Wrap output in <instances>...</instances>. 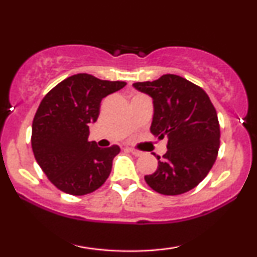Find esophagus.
Wrapping results in <instances>:
<instances>
[{
	"mask_svg": "<svg viewBox=\"0 0 257 257\" xmlns=\"http://www.w3.org/2000/svg\"><path fill=\"white\" fill-rule=\"evenodd\" d=\"M128 151H131L134 156H141V151H138V150L132 149V147H128Z\"/></svg>",
	"mask_w": 257,
	"mask_h": 257,
	"instance_id": "1",
	"label": "esophagus"
}]
</instances>
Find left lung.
Wrapping results in <instances>:
<instances>
[{
  "label": "left lung",
  "mask_w": 257,
  "mask_h": 257,
  "mask_svg": "<svg viewBox=\"0 0 257 257\" xmlns=\"http://www.w3.org/2000/svg\"><path fill=\"white\" fill-rule=\"evenodd\" d=\"M133 87L152 98L150 131L159 140L168 139L166 155L157 156V170L145 176L147 185L166 196L192 190L210 172L220 147V125L210 99L198 85L172 73Z\"/></svg>",
  "instance_id": "obj_1"
}]
</instances>
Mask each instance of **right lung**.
I'll list each match as a JSON object with an SVG mask.
<instances>
[{
    "label": "right lung",
    "instance_id": "right-lung-1",
    "mask_svg": "<svg viewBox=\"0 0 257 257\" xmlns=\"http://www.w3.org/2000/svg\"><path fill=\"white\" fill-rule=\"evenodd\" d=\"M125 84L77 73L55 85L41 101L32 122V151L49 181L63 192L90 193L110 175L119 147L101 149L88 141L89 124L98 119L101 100Z\"/></svg>",
    "mask_w": 257,
    "mask_h": 257
}]
</instances>
